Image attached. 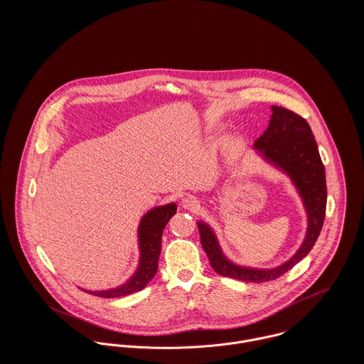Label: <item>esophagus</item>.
Returning <instances> with one entry per match:
<instances>
[{
  "mask_svg": "<svg viewBox=\"0 0 364 364\" xmlns=\"http://www.w3.org/2000/svg\"><path fill=\"white\" fill-rule=\"evenodd\" d=\"M182 206L185 208H189V210H198L199 208V200L192 196V195H186L183 199H182Z\"/></svg>",
  "mask_w": 364,
  "mask_h": 364,
  "instance_id": "esophagus-1",
  "label": "esophagus"
}]
</instances>
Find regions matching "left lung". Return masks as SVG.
Returning <instances> with one entry per match:
<instances>
[{"instance_id": "1", "label": "left lung", "mask_w": 364, "mask_h": 364, "mask_svg": "<svg viewBox=\"0 0 364 364\" xmlns=\"http://www.w3.org/2000/svg\"><path fill=\"white\" fill-rule=\"evenodd\" d=\"M272 109L270 124L254 146L269 161L284 169L297 186L309 213V231L304 244L291 259L276 269H247L225 259L213 231L205 223L198 224L200 241L211 267L223 276L251 283L274 280L306 258L319 237L326 210L325 168L310 124L293 110L282 106H273Z\"/></svg>"}]
</instances>
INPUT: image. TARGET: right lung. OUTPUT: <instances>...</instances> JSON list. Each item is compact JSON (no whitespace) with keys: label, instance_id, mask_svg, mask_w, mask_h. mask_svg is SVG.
<instances>
[{"label":"right lung","instance_id":"add662e5","mask_svg":"<svg viewBox=\"0 0 364 364\" xmlns=\"http://www.w3.org/2000/svg\"><path fill=\"white\" fill-rule=\"evenodd\" d=\"M175 213H176V205L171 203L162 208H153L143 217L139 227L140 251H141L140 266L136 274L127 283H124L117 289H110L105 291H87V290L84 291L98 297L113 299V297H123V296L143 290L150 283V280L156 276L158 258L161 252L162 231L166 223L169 221V218Z\"/></svg>","mask_w":364,"mask_h":364}]
</instances>
